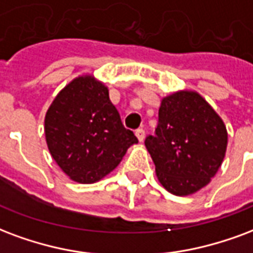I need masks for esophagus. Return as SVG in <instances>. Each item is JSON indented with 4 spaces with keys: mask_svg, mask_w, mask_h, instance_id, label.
I'll return each mask as SVG.
<instances>
[{
    "mask_svg": "<svg viewBox=\"0 0 253 253\" xmlns=\"http://www.w3.org/2000/svg\"><path fill=\"white\" fill-rule=\"evenodd\" d=\"M135 135H136V138H138V139L142 142L143 139H145V130H143V128H136Z\"/></svg>",
    "mask_w": 253,
    "mask_h": 253,
    "instance_id": "34e87169",
    "label": "esophagus"
}]
</instances>
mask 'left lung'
I'll use <instances>...</instances> for the list:
<instances>
[{"label": "left lung", "mask_w": 253, "mask_h": 253, "mask_svg": "<svg viewBox=\"0 0 253 253\" xmlns=\"http://www.w3.org/2000/svg\"><path fill=\"white\" fill-rule=\"evenodd\" d=\"M226 143L221 118L192 91L162 100L154 135L145 139L157 177L175 196H188L209 184L221 166Z\"/></svg>", "instance_id": "left-lung-1"}]
</instances>
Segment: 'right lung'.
<instances>
[{"label": "right lung", "instance_id": "add662e5", "mask_svg": "<svg viewBox=\"0 0 253 253\" xmlns=\"http://www.w3.org/2000/svg\"><path fill=\"white\" fill-rule=\"evenodd\" d=\"M46 145L56 164L80 184L117 168L138 139L122 123L107 87L80 76L56 96L45 115Z\"/></svg>", "mask_w": 253, "mask_h": 253}]
</instances>
